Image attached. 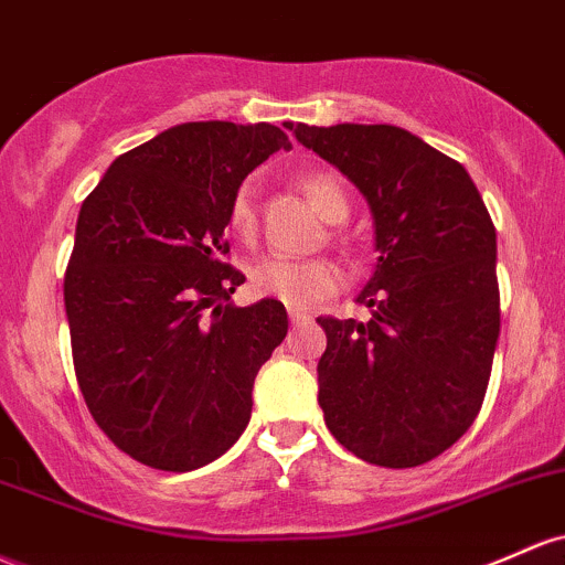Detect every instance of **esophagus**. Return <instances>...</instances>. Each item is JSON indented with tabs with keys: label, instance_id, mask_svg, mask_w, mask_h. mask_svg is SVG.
<instances>
[{
	"label": "esophagus",
	"instance_id": "esophagus-1",
	"mask_svg": "<svg viewBox=\"0 0 565 565\" xmlns=\"http://www.w3.org/2000/svg\"><path fill=\"white\" fill-rule=\"evenodd\" d=\"M311 319V316H308L306 311H297V308H289V321H292V324H300V321H308Z\"/></svg>",
	"mask_w": 565,
	"mask_h": 565
}]
</instances>
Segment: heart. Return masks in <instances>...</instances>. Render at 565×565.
<instances>
[{
  "label": "heart",
  "mask_w": 565,
  "mask_h": 565,
  "mask_svg": "<svg viewBox=\"0 0 565 565\" xmlns=\"http://www.w3.org/2000/svg\"><path fill=\"white\" fill-rule=\"evenodd\" d=\"M300 190L311 201L321 220L343 222L349 214V195L343 184L332 173L311 171L300 177ZM231 231L241 241H252L257 233V212H254L252 188L244 184L233 195L231 203ZM343 270L332 259H287V257H265L249 270V287L257 297L284 302L292 308H308L313 302L327 300L343 289Z\"/></svg>",
  "instance_id": "b5f03b06"
}]
</instances>
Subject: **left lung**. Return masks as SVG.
I'll list each match as a JSON object with an SVG mask.
<instances>
[{
  "label": "left lung",
  "instance_id": "obj_1",
  "mask_svg": "<svg viewBox=\"0 0 565 565\" xmlns=\"http://www.w3.org/2000/svg\"><path fill=\"white\" fill-rule=\"evenodd\" d=\"M284 126L367 198L381 254L356 297L370 321L316 319L327 429L375 467H420L475 424L491 381L501 324L491 214L467 169L405 128Z\"/></svg>",
  "mask_w": 565,
  "mask_h": 565
}]
</instances>
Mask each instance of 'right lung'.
Wrapping results in <instances>:
<instances>
[{
  "label": "right lung",
  "mask_w": 565,
  "mask_h": 565,
  "mask_svg": "<svg viewBox=\"0 0 565 565\" xmlns=\"http://www.w3.org/2000/svg\"><path fill=\"white\" fill-rule=\"evenodd\" d=\"M292 150L270 122H182L115 160L83 201L64 278L74 373L111 443L152 469L192 472L252 418L259 367L287 338L278 300L231 302L233 195Z\"/></svg>",
  "instance_id": "1"
}]
</instances>
